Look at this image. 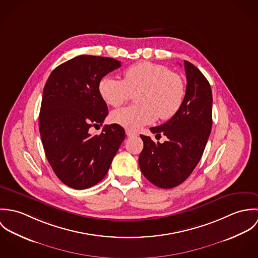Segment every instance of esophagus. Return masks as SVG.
Wrapping results in <instances>:
<instances>
[{
  "label": "esophagus",
  "instance_id": "esophagus-1",
  "mask_svg": "<svg viewBox=\"0 0 258 258\" xmlns=\"http://www.w3.org/2000/svg\"><path fill=\"white\" fill-rule=\"evenodd\" d=\"M126 135H127L128 137H134V136H137L138 134L135 133V132H133V131H131V130H126Z\"/></svg>",
  "mask_w": 258,
  "mask_h": 258
}]
</instances>
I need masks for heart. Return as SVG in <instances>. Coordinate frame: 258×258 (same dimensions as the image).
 Masks as SVG:
<instances>
[{
    "instance_id": "1",
    "label": "heart",
    "mask_w": 258,
    "mask_h": 258,
    "mask_svg": "<svg viewBox=\"0 0 258 258\" xmlns=\"http://www.w3.org/2000/svg\"><path fill=\"white\" fill-rule=\"evenodd\" d=\"M102 99L118 107L136 94V105L123 107L111 113V120L128 130H139L152 124L157 117L171 119L181 108L185 86L180 74L158 63L137 62L124 71L123 79L103 76L98 83Z\"/></svg>"
}]
</instances>
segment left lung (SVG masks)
Returning a JSON list of instances; mask_svg holds the SVG:
<instances>
[{"label": "left lung", "instance_id": "8db88e82", "mask_svg": "<svg viewBox=\"0 0 258 258\" xmlns=\"http://www.w3.org/2000/svg\"><path fill=\"white\" fill-rule=\"evenodd\" d=\"M186 89L179 111L166 123L150 128L153 134H164V143H155L140 135L144 148L139 167L145 178L162 188H172L184 182L200 162L213 124L212 88L194 64L184 60Z\"/></svg>", "mask_w": 258, "mask_h": 258}]
</instances>
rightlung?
<instances>
[{
    "label": "right lung",
    "mask_w": 258,
    "mask_h": 258,
    "mask_svg": "<svg viewBox=\"0 0 258 258\" xmlns=\"http://www.w3.org/2000/svg\"><path fill=\"white\" fill-rule=\"evenodd\" d=\"M121 67L110 57L78 55L58 66L48 76L38 117L46 159L57 178L75 189L99 183L107 174L125 131L118 124L105 125L91 135L108 114L99 94V80Z\"/></svg>",
    "instance_id": "obj_1"
}]
</instances>
